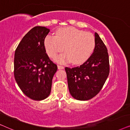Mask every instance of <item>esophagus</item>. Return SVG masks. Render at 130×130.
Wrapping results in <instances>:
<instances>
[{
    "mask_svg": "<svg viewBox=\"0 0 130 130\" xmlns=\"http://www.w3.org/2000/svg\"><path fill=\"white\" fill-rule=\"evenodd\" d=\"M58 68L59 70H62V69L64 68V67L62 66V65H58Z\"/></svg>",
    "mask_w": 130,
    "mask_h": 130,
    "instance_id": "34e87169",
    "label": "esophagus"
}]
</instances>
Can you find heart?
<instances>
[{
  "mask_svg": "<svg viewBox=\"0 0 130 130\" xmlns=\"http://www.w3.org/2000/svg\"><path fill=\"white\" fill-rule=\"evenodd\" d=\"M44 46L47 55L55 58L62 51L55 60L59 63L71 62L75 65L85 62L93 53L95 47V38L93 34L73 27L58 28L56 36L47 35L44 40Z\"/></svg>",
  "mask_w": 130,
  "mask_h": 130,
  "instance_id": "obj_1",
  "label": "heart"
}]
</instances>
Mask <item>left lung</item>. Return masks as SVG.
Wrapping results in <instances>:
<instances>
[{
	"instance_id": "8db88e82",
	"label": "left lung",
	"mask_w": 130,
	"mask_h": 130,
	"mask_svg": "<svg viewBox=\"0 0 130 130\" xmlns=\"http://www.w3.org/2000/svg\"><path fill=\"white\" fill-rule=\"evenodd\" d=\"M65 69L69 90L74 99L88 100L100 92L110 68L108 49L97 32L95 47L90 57L79 67Z\"/></svg>"
}]
</instances>
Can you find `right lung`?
<instances>
[{
	"label": "right lung",
	"mask_w": 130,
	"mask_h": 130,
	"mask_svg": "<svg viewBox=\"0 0 130 130\" xmlns=\"http://www.w3.org/2000/svg\"><path fill=\"white\" fill-rule=\"evenodd\" d=\"M49 31L45 27L32 28L22 38L15 52V80L22 92L34 100L49 96L53 77L58 70L44 46V40Z\"/></svg>",
	"instance_id": "obj_1"
}]
</instances>
